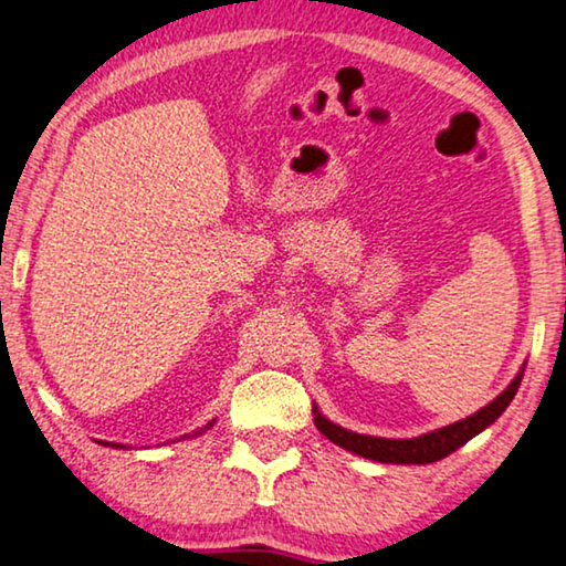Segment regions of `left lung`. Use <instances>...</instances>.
<instances>
[{
  "label": "left lung",
  "mask_w": 566,
  "mask_h": 566,
  "mask_svg": "<svg viewBox=\"0 0 566 566\" xmlns=\"http://www.w3.org/2000/svg\"><path fill=\"white\" fill-rule=\"evenodd\" d=\"M523 370H526V365L521 367L518 375H515L511 385H507L501 396L490 400L488 406H482L480 411H474L472 416H467V419H460L449 426H441V429H433V431L421 433V437H413V439H385V437H367V433L349 431V429H344V426L326 419V416L318 411V406H314V423L326 439L334 441V444L342 449H347V452H352V454L365 457V460L382 462V464L439 462L452 452H457L460 447H464L472 437H478L480 431H485L490 423H495L497 419H501V413L507 406H511L513 396L518 392V385L523 380Z\"/></svg>",
  "instance_id": "8db88e82"
}]
</instances>
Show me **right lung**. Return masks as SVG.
<instances>
[{"label":"right lung","mask_w":566,"mask_h":566,"mask_svg":"<svg viewBox=\"0 0 566 566\" xmlns=\"http://www.w3.org/2000/svg\"><path fill=\"white\" fill-rule=\"evenodd\" d=\"M214 423H217V419H211L207 426H203V429L193 431V433H184L181 439H188V437H201V433L207 431V429H211V426H214ZM181 439H174V441H181ZM99 444H104V447H112V449H125V447H122V444H114V441H99Z\"/></svg>","instance_id":"add662e5"}]
</instances>
